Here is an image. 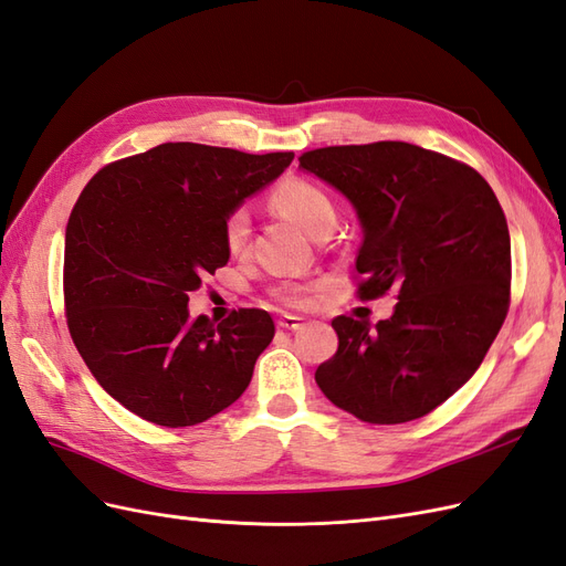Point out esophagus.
Returning a JSON list of instances; mask_svg holds the SVG:
<instances>
[{"label":"esophagus","instance_id":"esophagus-1","mask_svg":"<svg viewBox=\"0 0 566 566\" xmlns=\"http://www.w3.org/2000/svg\"><path fill=\"white\" fill-rule=\"evenodd\" d=\"M279 328H285V331H300V328H304V318L285 314V316H281V318H279Z\"/></svg>","mask_w":566,"mask_h":566}]
</instances>
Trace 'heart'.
<instances>
[{"label":"heart","instance_id":"1","mask_svg":"<svg viewBox=\"0 0 566 566\" xmlns=\"http://www.w3.org/2000/svg\"><path fill=\"white\" fill-rule=\"evenodd\" d=\"M269 202L273 210L285 214L290 221L306 233L316 238L321 231L333 229L335 224V208L331 196L323 191L314 181L300 177H290L273 188ZM221 238L231 254H241L250 241V217L243 208H235L224 217L221 224ZM273 300H279L293 310H302L312 302V285L310 283H281L271 290Z\"/></svg>","mask_w":566,"mask_h":566}]
</instances>
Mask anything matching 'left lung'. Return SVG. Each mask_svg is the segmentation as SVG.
Instances as JSON below:
<instances>
[{"instance_id":"left-lung-1","label":"left lung","mask_w":566,"mask_h":566,"mask_svg":"<svg viewBox=\"0 0 566 566\" xmlns=\"http://www.w3.org/2000/svg\"><path fill=\"white\" fill-rule=\"evenodd\" d=\"M300 167L356 208L358 297L397 306L370 325L333 318V358L316 385L370 424L432 413L482 366L510 310V231L499 198L470 165L403 142L306 150Z\"/></svg>"}]
</instances>
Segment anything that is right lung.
I'll list each match as a JSON object with an SVG mask.
<instances>
[{
    "label": "right lung",
    "mask_w": 566,
    "mask_h": 566,
    "mask_svg": "<svg viewBox=\"0 0 566 566\" xmlns=\"http://www.w3.org/2000/svg\"><path fill=\"white\" fill-rule=\"evenodd\" d=\"M295 153L160 144L82 188L65 227L67 331L96 382L134 416L191 427L229 408L273 339L264 310L191 318L188 295L229 262L224 217Z\"/></svg>",
    "instance_id": "add662e5"
}]
</instances>
